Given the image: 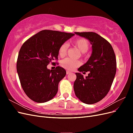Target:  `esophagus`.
Wrapping results in <instances>:
<instances>
[{
    "instance_id": "34e87169",
    "label": "esophagus",
    "mask_w": 133,
    "mask_h": 133,
    "mask_svg": "<svg viewBox=\"0 0 133 133\" xmlns=\"http://www.w3.org/2000/svg\"><path fill=\"white\" fill-rule=\"evenodd\" d=\"M71 74V72H70L68 70H66V74Z\"/></svg>"
}]
</instances>
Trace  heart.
Segmentation results:
<instances>
[{
  "label": "heart",
  "instance_id": "1",
  "mask_svg": "<svg viewBox=\"0 0 133 133\" xmlns=\"http://www.w3.org/2000/svg\"><path fill=\"white\" fill-rule=\"evenodd\" d=\"M71 44L81 52L83 54L87 52L89 48V43L87 39L84 38H79L76 39L75 41L71 42ZM68 50V46L66 44H62L60 46L58 53L60 57H63L66 55ZM60 65L64 68L69 70H72L74 69L75 68L79 66L80 65V63L78 60H74L69 58H65L62 60L60 62Z\"/></svg>",
  "mask_w": 133,
  "mask_h": 133
}]
</instances>
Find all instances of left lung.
Instances as JSON below:
<instances>
[{
    "label": "left lung",
    "mask_w": 133,
    "mask_h": 133,
    "mask_svg": "<svg viewBox=\"0 0 133 133\" xmlns=\"http://www.w3.org/2000/svg\"><path fill=\"white\" fill-rule=\"evenodd\" d=\"M75 34L89 40L92 45L90 57L78 69L80 72L89 73L85 78L81 73H75V94L84 103L95 104L105 97L110 89L116 71L115 55L111 44L99 34L94 32Z\"/></svg>",
    "instance_id": "8db88e82"
}]
</instances>
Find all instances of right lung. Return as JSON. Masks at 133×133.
Listing matches in <instances>:
<instances>
[{
	"label": "right lung",
	"instance_id": "1",
	"mask_svg": "<svg viewBox=\"0 0 133 133\" xmlns=\"http://www.w3.org/2000/svg\"><path fill=\"white\" fill-rule=\"evenodd\" d=\"M74 35L43 30L23 44L17 59V73L24 91L35 102H46L57 94L59 83L66 71L59 66L48 69L47 65L58 59L60 46Z\"/></svg>",
	"mask_w": 133,
	"mask_h": 133
}]
</instances>
